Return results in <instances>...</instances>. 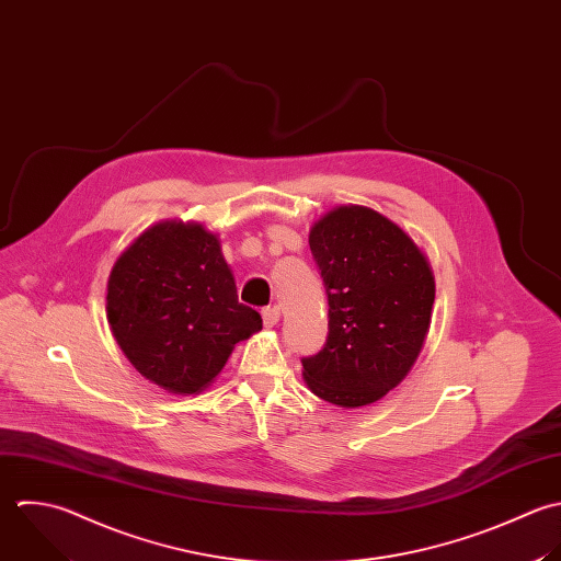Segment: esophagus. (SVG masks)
I'll list each match as a JSON object with an SVG mask.
<instances>
[{"instance_id": "34e87169", "label": "esophagus", "mask_w": 561, "mask_h": 561, "mask_svg": "<svg viewBox=\"0 0 561 561\" xmlns=\"http://www.w3.org/2000/svg\"><path fill=\"white\" fill-rule=\"evenodd\" d=\"M262 317H264V325H266V328H275V325L279 323V317H282V312H279V306H271V308H264V310H262Z\"/></svg>"}]
</instances>
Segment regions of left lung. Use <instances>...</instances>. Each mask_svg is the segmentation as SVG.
Returning <instances> with one entry per match:
<instances>
[{"mask_svg": "<svg viewBox=\"0 0 561 561\" xmlns=\"http://www.w3.org/2000/svg\"><path fill=\"white\" fill-rule=\"evenodd\" d=\"M330 332L304 358V380L341 409L369 407L415 365L433 317L435 275L417 242L385 214L339 205L310 227Z\"/></svg>", "mask_w": 561, "mask_h": 561, "instance_id": "1", "label": "left lung"}]
</instances>
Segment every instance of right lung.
Returning <instances> with one entry per match:
<instances>
[{
  "label": "right lung",
  "instance_id": "add662e5",
  "mask_svg": "<svg viewBox=\"0 0 561 561\" xmlns=\"http://www.w3.org/2000/svg\"><path fill=\"white\" fill-rule=\"evenodd\" d=\"M106 319L128 363L174 396L207 389L236 343L262 330V317L238 301L218 236L196 220H161L122 251Z\"/></svg>",
  "mask_w": 561,
  "mask_h": 561
}]
</instances>
